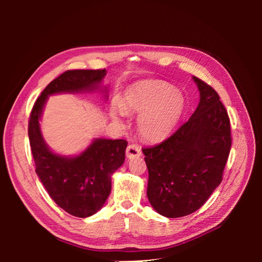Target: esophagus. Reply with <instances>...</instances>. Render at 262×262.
<instances>
[{"label":"esophagus","mask_w":262,"mask_h":262,"mask_svg":"<svg viewBox=\"0 0 262 262\" xmlns=\"http://www.w3.org/2000/svg\"><path fill=\"white\" fill-rule=\"evenodd\" d=\"M141 154H142V149L140 146L136 145V144H130V145H128L126 148V157L128 159L138 158Z\"/></svg>","instance_id":"34e87169"}]
</instances>
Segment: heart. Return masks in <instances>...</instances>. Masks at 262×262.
Returning a JSON list of instances; mask_svg holds the SVG:
<instances>
[{"instance_id":"1","label":"heart","mask_w":262,"mask_h":262,"mask_svg":"<svg viewBox=\"0 0 262 262\" xmlns=\"http://www.w3.org/2000/svg\"><path fill=\"white\" fill-rule=\"evenodd\" d=\"M120 107L111 108V117L121 120L125 113L142 115L138 120L141 135L149 142H162L179 124L185 110V99L166 83L143 80L128 86Z\"/></svg>"}]
</instances>
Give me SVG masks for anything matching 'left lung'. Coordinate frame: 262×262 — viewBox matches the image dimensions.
Masks as SVG:
<instances>
[{
  "mask_svg": "<svg viewBox=\"0 0 262 262\" xmlns=\"http://www.w3.org/2000/svg\"><path fill=\"white\" fill-rule=\"evenodd\" d=\"M200 94L198 107L173 135L143 148L148 170L147 198L169 219L199 209L220 186L229 158L230 118L220 96L193 76Z\"/></svg>",
  "mask_w": 262,
  "mask_h": 262,
  "instance_id": "8db88e82",
  "label": "left lung"
}]
</instances>
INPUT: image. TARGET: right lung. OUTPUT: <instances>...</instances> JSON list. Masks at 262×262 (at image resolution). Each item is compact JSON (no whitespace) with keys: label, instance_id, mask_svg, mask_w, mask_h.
<instances>
[{"label":"right lung","instance_id":"1","mask_svg":"<svg viewBox=\"0 0 262 262\" xmlns=\"http://www.w3.org/2000/svg\"><path fill=\"white\" fill-rule=\"evenodd\" d=\"M105 70H71L60 74L45 88L30 114L28 135L36 173L49 196L60 208L81 219L102 208L111 191V176L125 161V140L94 138L75 157L54 153L43 140L40 119L49 96L58 93L93 92L100 90L107 98L101 82Z\"/></svg>","mask_w":262,"mask_h":262}]
</instances>
